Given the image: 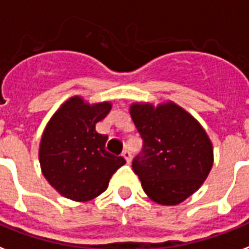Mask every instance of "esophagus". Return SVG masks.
<instances>
[{
	"label": "esophagus",
	"mask_w": 249,
	"mask_h": 249,
	"mask_svg": "<svg viewBox=\"0 0 249 249\" xmlns=\"http://www.w3.org/2000/svg\"><path fill=\"white\" fill-rule=\"evenodd\" d=\"M123 157H124V159L126 160V163H130V160H132V154H130L129 150H124V151H123Z\"/></svg>",
	"instance_id": "esophagus-1"
}]
</instances>
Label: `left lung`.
I'll return each mask as SVG.
<instances>
[{"label":"left lung","instance_id":"8db88e82","mask_svg":"<svg viewBox=\"0 0 249 249\" xmlns=\"http://www.w3.org/2000/svg\"><path fill=\"white\" fill-rule=\"evenodd\" d=\"M130 116L143 140L133 171L150 200L181 204L204 184L214 163L213 143L202 125L175 102H134Z\"/></svg>","mask_w":249,"mask_h":249}]
</instances>
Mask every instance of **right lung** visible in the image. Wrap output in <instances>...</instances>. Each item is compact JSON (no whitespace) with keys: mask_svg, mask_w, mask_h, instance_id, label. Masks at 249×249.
<instances>
[{"mask_svg":"<svg viewBox=\"0 0 249 249\" xmlns=\"http://www.w3.org/2000/svg\"><path fill=\"white\" fill-rule=\"evenodd\" d=\"M111 108V102L89 103L74 95L45 125L39 145L41 174L61 196L77 202L94 200L125 164L123 157L106 150L107 136L95 130Z\"/></svg>","mask_w":249,"mask_h":249,"instance_id":"right-lung-1","label":"right lung"}]
</instances>
